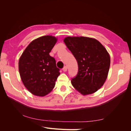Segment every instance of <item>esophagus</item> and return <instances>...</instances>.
<instances>
[{
	"mask_svg": "<svg viewBox=\"0 0 131 131\" xmlns=\"http://www.w3.org/2000/svg\"><path fill=\"white\" fill-rule=\"evenodd\" d=\"M62 70H63V71H67V70H68V68H67V66H64V67L63 68V69H62Z\"/></svg>",
	"mask_w": 131,
	"mask_h": 131,
	"instance_id": "esophagus-1",
	"label": "esophagus"
}]
</instances>
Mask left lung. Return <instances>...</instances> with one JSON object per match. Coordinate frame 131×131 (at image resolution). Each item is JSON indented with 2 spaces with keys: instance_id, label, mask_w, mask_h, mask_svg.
I'll use <instances>...</instances> for the list:
<instances>
[{
  "instance_id": "obj_1",
  "label": "left lung",
  "mask_w": 131,
  "mask_h": 131,
  "mask_svg": "<svg viewBox=\"0 0 131 131\" xmlns=\"http://www.w3.org/2000/svg\"><path fill=\"white\" fill-rule=\"evenodd\" d=\"M63 41L78 65L72 85L83 95L95 92L104 84L109 70L110 58L106 49L91 38L68 37Z\"/></svg>"
}]
</instances>
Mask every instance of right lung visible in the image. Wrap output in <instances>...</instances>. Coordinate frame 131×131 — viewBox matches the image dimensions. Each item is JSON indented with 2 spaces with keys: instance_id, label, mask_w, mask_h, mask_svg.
Here are the masks:
<instances>
[{
  "instance_id": "right-lung-1",
  "label": "right lung",
  "mask_w": 131,
  "mask_h": 131,
  "mask_svg": "<svg viewBox=\"0 0 131 131\" xmlns=\"http://www.w3.org/2000/svg\"><path fill=\"white\" fill-rule=\"evenodd\" d=\"M57 39L46 35L32 41L19 60V74L24 85L32 94L44 96L51 92L60 75L54 58L49 55Z\"/></svg>"
}]
</instances>
